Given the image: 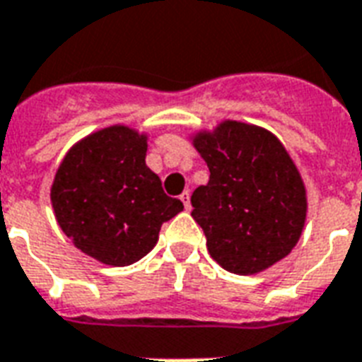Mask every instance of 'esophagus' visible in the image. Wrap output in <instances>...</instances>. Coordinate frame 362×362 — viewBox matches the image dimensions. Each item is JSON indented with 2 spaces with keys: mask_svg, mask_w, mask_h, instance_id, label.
<instances>
[{
  "mask_svg": "<svg viewBox=\"0 0 362 362\" xmlns=\"http://www.w3.org/2000/svg\"><path fill=\"white\" fill-rule=\"evenodd\" d=\"M180 201H182V203H184V206H186V211H189V192L182 193Z\"/></svg>",
  "mask_w": 362,
  "mask_h": 362,
  "instance_id": "34e87169",
  "label": "esophagus"
}]
</instances>
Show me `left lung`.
Here are the masks:
<instances>
[{
  "instance_id": "1",
  "label": "left lung",
  "mask_w": 362,
  "mask_h": 362,
  "mask_svg": "<svg viewBox=\"0 0 362 362\" xmlns=\"http://www.w3.org/2000/svg\"><path fill=\"white\" fill-rule=\"evenodd\" d=\"M193 146L211 170L192 193V216L206 248L237 275L260 273L288 256L308 212L305 186L279 138L241 121L201 131Z\"/></svg>"
}]
</instances>
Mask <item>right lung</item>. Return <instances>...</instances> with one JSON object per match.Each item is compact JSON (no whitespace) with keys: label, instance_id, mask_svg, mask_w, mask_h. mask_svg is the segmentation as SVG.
Here are the masks:
<instances>
[{"label":"right lung","instance_id":"right-lung-1","mask_svg":"<svg viewBox=\"0 0 362 362\" xmlns=\"http://www.w3.org/2000/svg\"><path fill=\"white\" fill-rule=\"evenodd\" d=\"M148 136L125 125L96 131L71 146L51 187L60 230L106 266H131L159 239L163 222L184 209L146 165Z\"/></svg>","mask_w":362,"mask_h":362}]
</instances>
